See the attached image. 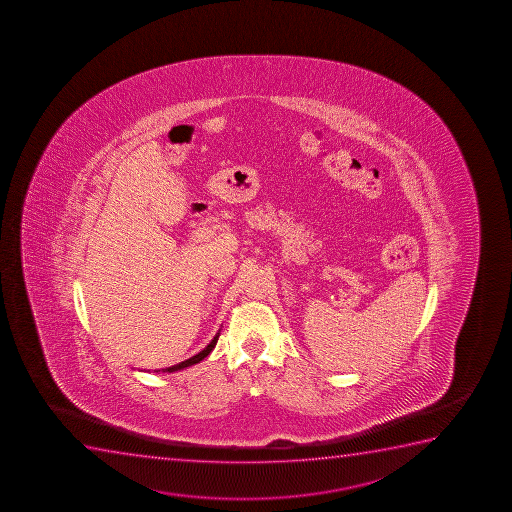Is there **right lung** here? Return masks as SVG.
I'll return each instance as SVG.
<instances>
[{
    "label": "right lung",
    "mask_w": 512,
    "mask_h": 512,
    "mask_svg": "<svg viewBox=\"0 0 512 512\" xmlns=\"http://www.w3.org/2000/svg\"><path fill=\"white\" fill-rule=\"evenodd\" d=\"M219 334H221V331H217L216 336L212 337L211 343L207 344V346H205V348L202 349L200 353L192 356V358L181 361V363H176V365H173V367L163 368V370H154V372H180V370H185V368L192 367V365H197V363H200V361L204 360L205 356L211 353L212 349L216 348L217 337H219Z\"/></svg>",
    "instance_id": "1"
}]
</instances>
